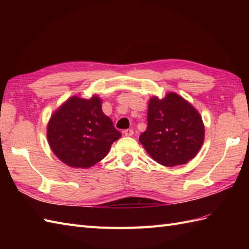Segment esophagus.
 Masks as SVG:
<instances>
[{"mask_svg":"<svg viewBox=\"0 0 249 249\" xmlns=\"http://www.w3.org/2000/svg\"><path fill=\"white\" fill-rule=\"evenodd\" d=\"M123 133H124V135L126 137H131V136L134 135V130L133 129H126V130L123 131Z\"/></svg>","mask_w":249,"mask_h":249,"instance_id":"esophagus-1","label":"esophagus"}]
</instances>
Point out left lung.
I'll return each mask as SVG.
<instances>
[{
  "label": "left lung",
  "mask_w": 249,
  "mask_h": 249,
  "mask_svg": "<svg viewBox=\"0 0 249 249\" xmlns=\"http://www.w3.org/2000/svg\"><path fill=\"white\" fill-rule=\"evenodd\" d=\"M153 160L166 167L184 165L198 154L204 141V124L198 110L178 94L151 97L146 130L139 137Z\"/></svg>",
  "instance_id": "8db88e82"
}]
</instances>
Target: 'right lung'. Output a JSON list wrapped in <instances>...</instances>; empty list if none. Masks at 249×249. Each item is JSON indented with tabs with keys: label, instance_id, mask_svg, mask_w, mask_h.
I'll use <instances>...</instances> for the list:
<instances>
[{
	"label": "right lung",
	"instance_id": "add662e5",
	"mask_svg": "<svg viewBox=\"0 0 249 249\" xmlns=\"http://www.w3.org/2000/svg\"><path fill=\"white\" fill-rule=\"evenodd\" d=\"M102 99L71 96L53 113L47 126V139L59 160L71 168L87 169L108 154L121 138L112 121L103 112Z\"/></svg>",
	"mask_w": 249,
	"mask_h": 249
}]
</instances>
